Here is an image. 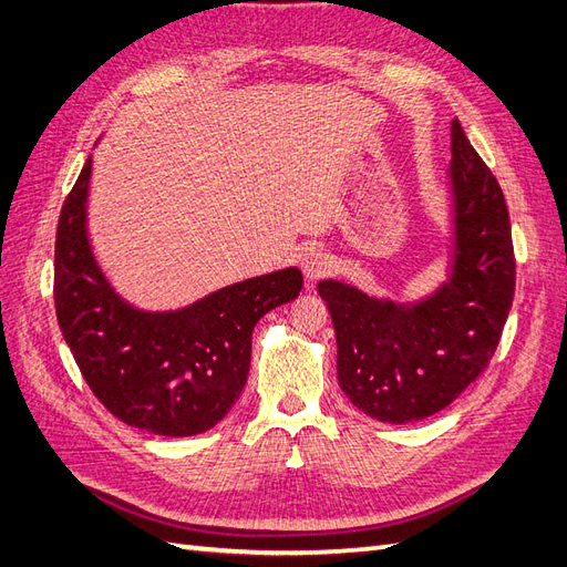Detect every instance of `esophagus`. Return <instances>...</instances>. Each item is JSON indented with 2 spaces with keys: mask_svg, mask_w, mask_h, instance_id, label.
<instances>
[{
  "mask_svg": "<svg viewBox=\"0 0 567 567\" xmlns=\"http://www.w3.org/2000/svg\"><path fill=\"white\" fill-rule=\"evenodd\" d=\"M331 271H333V260L329 252L312 248L302 255V274L307 281H317L321 277H329Z\"/></svg>",
  "mask_w": 567,
  "mask_h": 567,
  "instance_id": "obj_1",
  "label": "esophagus"
}]
</instances>
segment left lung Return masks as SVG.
Returning <instances> with one entry per match:
<instances>
[{
	"label": "left lung",
	"mask_w": 567,
	"mask_h": 567,
	"mask_svg": "<svg viewBox=\"0 0 567 567\" xmlns=\"http://www.w3.org/2000/svg\"><path fill=\"white\" fill-rule=\"evenodd\" d=\"M452 246L447 279L411 302L319 281L338 342V383L367 416L409 423L452 404L499 346L516 290L499 182L452 120Z\"/></svg>",
	"instance_id": "1"
}]
</instances>
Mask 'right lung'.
Returning a JSON list of instances; mask_svg holds the SVG:
<instances>
[{
  "label": "right lung",
  "mask_w": 567,
  "mask_h": 567,
  "mask_svg": "<svg viewBox=\"0 0 567 567\" xmlns=\"http://www.w3.org/2000/svg\"><path fill=\"white\" fill-rule=\"evenodd\" d=\"M90 177L92 156L56 229L54 302L68 348L115 419L165 437L210 431L248 381L255 323L300 296L302 271H269L179 310H142L96 262L87 231Z\"/></svg>",
  "instance_id": "obj_1"
}]
</instances>
